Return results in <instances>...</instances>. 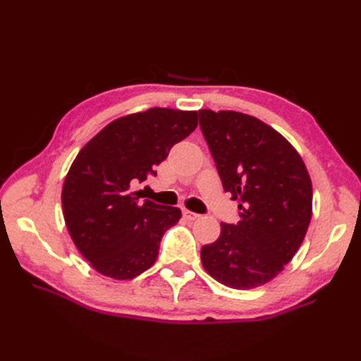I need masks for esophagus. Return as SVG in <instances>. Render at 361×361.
<instances>
[{
  "mask_svg": "<svg viewBox=\"0 0 361 361\" xmlns=\"http://www.w3.org/2000/svg\"><path fill=\"white\" fill-rule=\"evenodd\" d=\"M183 216H185L189 220H197L198 217H200V214L192 212V211H189V209H183Z\"/></svg>",
  "mask_w": 361,
  "mask_h": 361,
  "instance_id": "34e87169",
  "label": "esophagus"
}]
</instances>
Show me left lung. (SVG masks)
I'll return each instance as SVG.
<instances>
[{"instance_id": "1", "label": "left lung", "mask_w": 361, "mask_h": 361, "mask_svg": "<svg viewBox=\"0 0 361 361\" xmlns=\"http://www.w3.org/2000/svg\"><path fill=\"white\" fill-rule=\"evenodd\" d=\"M200 128L225 192L239 202L235 225L202 248V264L226 287L276 278L295 256L312 219V181L286 137L250 114L200 110Z\"/></svg>"}]
</instances>
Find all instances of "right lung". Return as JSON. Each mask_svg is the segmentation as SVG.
Masks as SVG:
<instances>
[{
	"label": "right lung",
	"instance_id": "obj_1",
	"mask_svg": "<svg viewBox=\"0 0 361 361\" xmlns=\"http://www.w3.org/2000/svg\"><path fill=\"white\" fill-rule=\"evenodd\" d=\"M197 124V111L157 106L110 122L78 153L63 183V217L96 271L127 281L155 264L161 237L181 211L142 200L135 188Z\"/></svg>",
	"mask_w": 361,
	"mask_h": 361
}]
</instances>
